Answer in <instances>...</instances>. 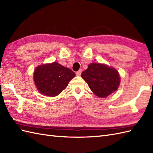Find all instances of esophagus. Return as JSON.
Returning <instances> with one entry per match:
<instances>
[{"label": "esophagus", "mask_w": 153, "mask_h": 153, "mask_svg": "<svg viewBox=\"0 0 153 153\" xmlns=\"http://www.w3.org/2000/svg\"><path fill=\"white\" fill-rule=\"evenodd\" d=\"M76 75L77 76H79L81 74H82V70H78L77 71H76Z\"/></svg>", "instance_id": "esophagus-1"}]
</instances>
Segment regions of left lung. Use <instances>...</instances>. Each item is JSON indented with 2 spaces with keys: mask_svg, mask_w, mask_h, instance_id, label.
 Wrapping results in <instances>:
<instances>
[{
  "mask_svg": "<svg viewBox=\"0 0 153 153\" xmlns=\"http://www.w3.org/2000/svg\"><path fill=\"white\" fill-rule=\"evenodd\" d=\"M91 90L100 98L108 96L118 88L120 79L114 68L99 63L90 64L82 74Z\"/></svg>",
  "mask_w": 153,
  "mask_h": 153,
  "instance_id": "obj_1",
  "label": "left lung"
}]
</instances>
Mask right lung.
I'll return each instance as SVG.
<instances>
[{
  "mask_svg": "<svg viewBox=\"0 0 153 153\" xmlns=\"http://www.w3.org/2000/svg\"><path fill=\"white\" fill-rule=\"evenodd\" d=\"M75 75L72 70L54 62L38 66L35 70L33 78L41 94L55 97L66 88Z\"/></svg>",
  "mask_w": 153,
  "mask_h": 153,
  "instance_id": "add662e5",
  "label": "right lung"
}]
</instances>
